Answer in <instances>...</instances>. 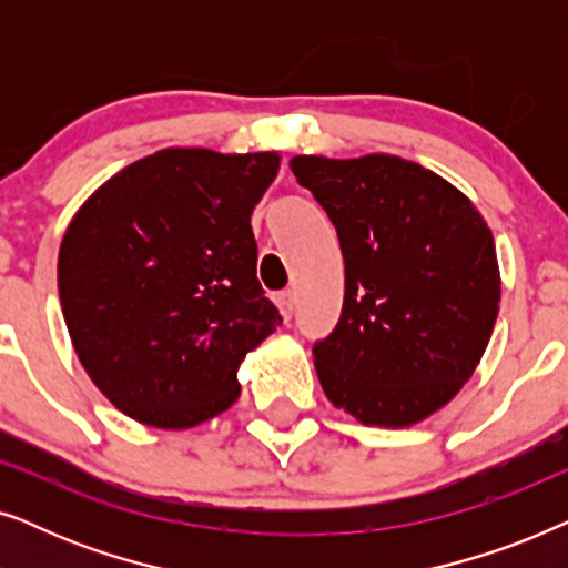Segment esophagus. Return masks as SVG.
<instances>
[{
    "label": "esophagus",
    "instance_id": "esophagus-1",
    "mask_svg": "<svg viewBox=\"0 0 568 568\" xmlns=\"http://www.w3.org/2000/svg\"><path fill=\"white\" fill-rule=\"evenodd\" d=\"M274 302H276L278 313H282L284 321H292V315H294V294L292 292H278L276 297H274Z\"/></svg>",
    "mask_w": 568,
    "mask_h": 568
}]
</instances>
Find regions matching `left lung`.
I'll return each instance as SVG.
<instances>
[{"label":"left lung","instance_id":"1","mask_svg":"<svg viewBox=\"0 0 568 568\" xmlns=\"http://www.w3.org/2000/svg\"><path fill=\"white\" fill-rule=\"evenodd\" d=\"M338 232L336 328L315 341L325 395L356 422L410 426L468 383L499 315L494 235L455 185L393 154L290 162Z\"/></svg>","mask_w":568,"mask_h":568}]
</instances>
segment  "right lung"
Segmentation results:
<instances>
[{
    "label": "right lung",
    "instance_id": "1",
    "mask_svg": "<svg viewBox=\"0 0 568 568\" xmlns=\"http://www.w3.org/2000/svg\"><path fill=\"white\" fill-rule=\"evenodd\" d=\"M276 152H154L100 185L59 251L64 321L123 414L189 429L240 395L237 367L282 325L255 276L251 214Z\"/></svg>",
    "mask_w": 568,
    "mask_h": 568
}]
</instances>
